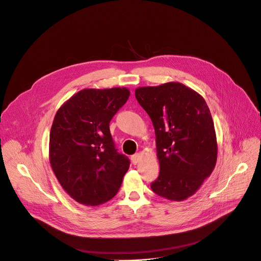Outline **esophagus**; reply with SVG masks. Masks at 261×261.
Returning a JSON list of instances; mask_svg holds the SVG:
<instances>
[{"label":"esophagus","mask_w":261,"mask_h":261,"mask_svg":"<svg viewBox=\"0 0 261 261\" xmlns=\"http://www.w3.org/2000/svg\"><path fill=\"white\" fill-rule=\"evenodd\" d=\"M130 159H132V163H133L134 165H136V164L139 163V161H140V159H141V155H140V153H136V154L132 155Z\"/></svg>","instance_id":"34e87169"}]
</instances>
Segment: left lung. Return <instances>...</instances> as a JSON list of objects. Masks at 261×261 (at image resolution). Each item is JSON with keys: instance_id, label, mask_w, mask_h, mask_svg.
<instances>
[{"instance_id": "left-lung-1", "label": "left lung", "mask_w": 261, "mask_h": 261, "mask_svg": "<svg viewBox=\"0 0 261 261\" xmlns=\"http://www.w3.org/2000/svg\"><path fill=\"white\" fill-rule=\"evenodd\" d=\"M153 123L159 177L151 190L181 201L196 193L217 162V138L207 103L189 87L171 82L135 91Z\"/></svg>"}]
</instances>
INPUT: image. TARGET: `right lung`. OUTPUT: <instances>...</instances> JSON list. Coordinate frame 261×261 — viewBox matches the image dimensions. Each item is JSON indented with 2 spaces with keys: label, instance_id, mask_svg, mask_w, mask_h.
I'll use <instances>...</instances> for the list:
<instances>
[{
  "label": "right lung",
  "instance_id": "1",
  "mask_svg": "<svg viewBox=\"0 0 261 261\" xmlns=\"http://www.w3.org/2000/svg\"><path fill=\"white\" fill-rule=\"evenodd\" d=\"M128 97L126 88L84 89L55 116L49 162L62 188L81 204H102L121 187L130 162L116 148L110 122Z\"/></svg>",
  "mask_w": 261,
  "mask_h": 261
}]
</instances>
